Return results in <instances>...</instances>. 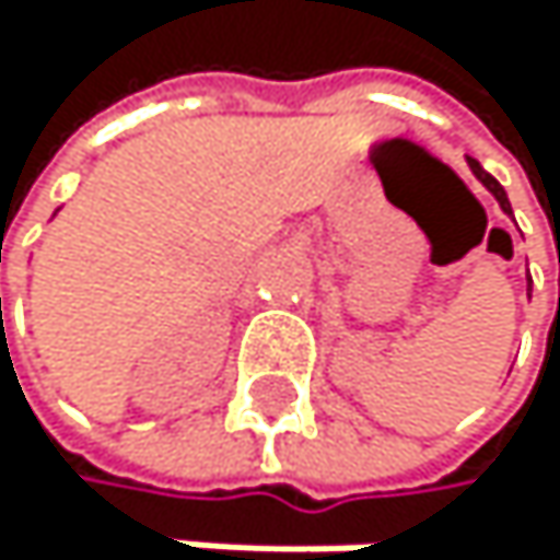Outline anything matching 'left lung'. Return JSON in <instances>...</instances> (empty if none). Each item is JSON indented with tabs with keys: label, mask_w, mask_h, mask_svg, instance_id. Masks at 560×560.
<instances>
[{
	"label": "left lung",
	"mask_w": 560,
	"mask_h": 560,
	"mask_svg": "<svg viewBox=\"0 0 560 560\" xmlns=\"http://www.w3.org/2000/svg\"><path fill=\"white\" fill-rule=\"evenodd\" d=\"M467 164H470L474 177H477V180H480V184H483V187L490 190V195H493V198H498L501 211H504V214H511V201H508V190H504V187H501L498 180H493V177H490V174H487V171H483V167H480V164L474 161V158H467Z\"/></svg>",
	"instance_id": "1"
}]
</instances>
